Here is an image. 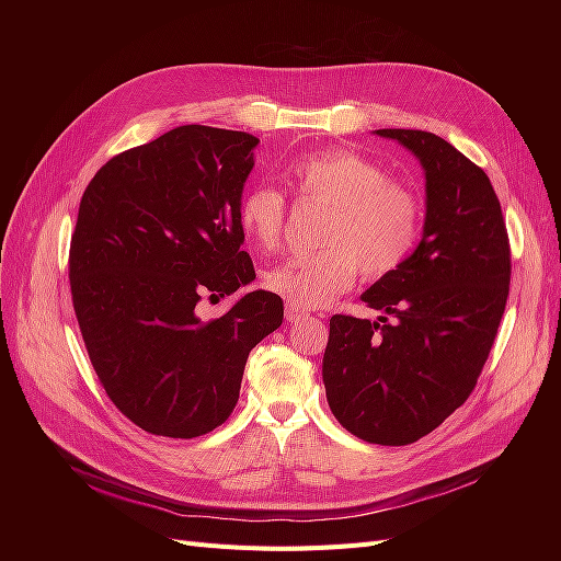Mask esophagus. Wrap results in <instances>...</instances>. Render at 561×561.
Wrapping results in <instances>:
<instances>
[{
  "mask_svg": "<svg viewBox=\"0 0 561 561\" xmlns=\"http://www.w3.org/2000/svg\"><path fill=\"white\" fill-rule=\"evenodd\" d=\"M307 316H309V311H304L299 307H293V304H287V307H285V318L290 320V322H297V320L307 318Z\"/></svg>",
  "mask_w": 561,
  "mask_h": 561,
  "instance_id": "1",
  "label": "esophagus"
}]
</instances>
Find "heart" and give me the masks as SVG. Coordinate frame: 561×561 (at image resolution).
<instances>
[{
    "label": "heart",
    "instance_id": "1",
    "mask_svg": "<svg viewBox=\"0 0 561 561\" xmlns=\"http://www.w3.org/2000/svg\"><path fill=\"white\" fill-rule=\"evenodd\" d=\"M299 198L328 206L318 252L293 254L264 271L266 290L299 309H316L358 278L383 280L400 271L419 245L423 198L412 184L351 149H325L293 163ZM287 203L268 184L250 190L239 206V227L260 250L280 243Z\"/></svg>",
    "mask_w": 561,
    "mask_h": 561
}]
</instances>
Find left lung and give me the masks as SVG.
<instances>
[{
  "label": "left lung",
  "mask_w": 561,
  "mask_h": 561,
  "mask_svg": "<svg viewBox=\"0 0 561 561\" xmlns=\"http://www.w3.org/2000/svg\"><path fill=\"white\" fill-rule=\"evenodd\" d=\"M426 173L423 239L363 295L379 322L336 313L322 358L330 410L371 445L416 443L472 393L511 293V241L480 165L426 130L381 128Z\"/></svg>",
  "instance_id": "obj_1"
}]
</instances>
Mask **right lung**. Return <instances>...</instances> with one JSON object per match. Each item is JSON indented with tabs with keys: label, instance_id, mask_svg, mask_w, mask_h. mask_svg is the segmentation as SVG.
<instances>
[{
	"label": "right lung",
	"instance_id": "1",
	"mask_svg": "<svg viewBox=\"0 0 561 561\" xmlns=\"http://www.w3.org/2000/svg\"><path fill=\"white\" fill-rule=\"evenodd\" d=\"M257 138L178 126L110 159L79 203L70 287L95 375L116 410L163 437L229 419L250 351L280 328L283 299L254 290L215 320L203 297L254 280L239 206Z\"/></svg>",
	"mask_w": 561,
	"mask_h": 561
}]
</instances>
